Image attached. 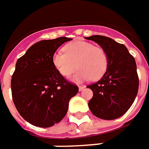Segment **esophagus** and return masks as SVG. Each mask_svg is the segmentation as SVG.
I'll list each match as a JSON object with an SVG mask.
<instances>
[{"label": "esophagus", "instance_id": "obj_1", "mask_svg": "<svg viewBox=\"0 0 149 149\" xmlns=\"http://www.w3.org/2000/svg\"><path fill=\"white\" fill-rule=\"evenodd\" d=\"M85 87H86L85 86H79V91H82L83 90L85 89Z\"/></svg>", "mask_w": 149, "mask_h": 149}]
</instances>
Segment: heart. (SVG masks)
I'll return each mask as SVG.
<instances>
[{
    "mask_svg": "<svg viewBox=\"0 0 149 149\" xmlns=\"http://www.w3.org/2000/svg\"><path fill=\"white\" fill-rule=\"evenodd\" d=\"M63 49L64 53L56 52L52 56L54 66L62 76L68 77L79 68L72 80L81 82L91 78L100 80L106 72L109 58L102 48L90 42L76 40L67 44Z\"/></svg>",
    "mask_w": 149,
    "mask_h": 149,
    "instance_id": "heart-1",
    "label": "heart"
}]
</instances>
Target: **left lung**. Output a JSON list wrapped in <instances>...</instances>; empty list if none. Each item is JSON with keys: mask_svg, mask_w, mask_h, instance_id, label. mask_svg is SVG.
I'll list each match as a JSON object with an SVG mask.
<instances>
[{"mask_svg": "<svg viewBox=\"0 0 149 149\" xmlns=\"http://www.w3.org/2000/svg\"><path fill=\"white\" fill-rule=\"evenodd\" d=\"M102 47L109 58L103 77L87 86L93 91L89 109L100 119L113 120L124 115L134 103L139 90L137 67L125 45L107 36L86 37Z\"/></svg>", "mask_w": 149, "mask_h": 149, "instance_id": "1", "label": "left lung"}]
</instances>
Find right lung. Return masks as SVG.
I'll list each match as a JSON object with an SVG mask.
<instances>
[{
  "label": "right lung",
  "mask_w": 149,
  "mask_h": 149,
  "mask_svg": "<svg viewBox=\"0 0 149 149\" xmlns=\"http://www.w3.org/2000/svg\"><path fill=\"white\" fill-rule=\"evenodd\" d=\"M71 40L62 36L40 40L17 60L11 79L12 98L19 114L32 125L45 128L58 123L78 92L52 63L58 48Z\"/></svg>",
  "instance_id": "right-lung-1"
}]
</instances>
